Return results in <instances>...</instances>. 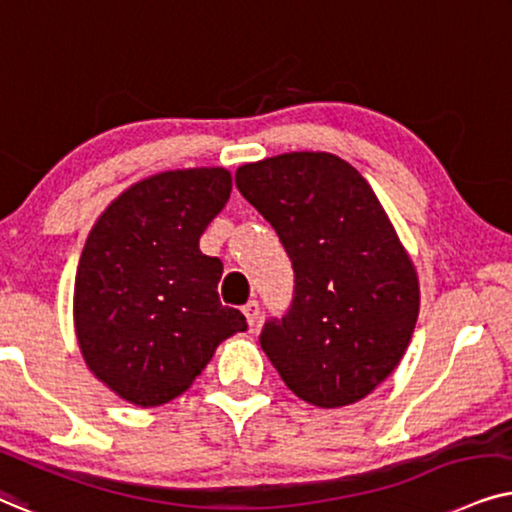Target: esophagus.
I'll return each instance as SVG.
<instances>
[{
	"mask_svg": "<svg viewBox=\"0 0 512 512\" xmlns=\"http://www.w3.org/2000/svg\"><path fill=\"white\" fill-rule=\"evenodd\" d=\"M243 313H245V320H248V325L255 327L257 318H260V304H257L255 299H252V302H248V304L243 306Z\"/></svg>",
	"mask_w": 512,
	"mask_h": 512,
	"instance_id": "obj_1",
	"label": "esophagus"
}]
</instances>
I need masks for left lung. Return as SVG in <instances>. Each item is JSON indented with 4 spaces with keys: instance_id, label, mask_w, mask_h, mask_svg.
Returning a JSON list of instances; mask_svg holds the SVG:
<instances>
[{
    "instance_id": "left-lung-1",
    "label": "left lung",
    "mask_w": 512,
    "mask_h": 512,
    "mask_svg": "<svg viewBox=\"0 0 512 512\" xmlns=\"http://www.w3.org/2000/svg\"><path fill=\"white\" fill-rule=\"evenodd\" d=\"M236 187L271 222L295 302L260 344L304 403L335 410L386 381L412 342L419 276L370 182L330 152L243 163Z\"/></svg>"
}]
</instances>
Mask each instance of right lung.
Returning <instances> with one entry per match:
<instances>
[{
    "instance_id": "obj_1",
    "label": "right lung",
    "mask_w": 512,
    "mask_h": 512,
    "mask_svg": "<svg viewBox=\"0 0 512 512\" xmlns=\"http://www.w3.org/2000/svg\"><path fill=\"white\" fill-rule=\"evenodd\" d=\"M229 194L222 166L163 170L124 189L86 238L74 332L93 377L126 403H170L224 339L248 330L217 297L222 262L199 248Z\"/></svg>"
}]
</instances>
